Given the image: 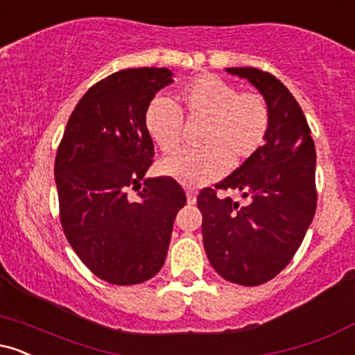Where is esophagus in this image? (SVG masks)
<instances>
[{"label":"esophagus","instance_id":"1","mask_svg":"<svg viewBox=\"0 0 355 355\" xmlns=\"http://www.w3.org/2000/svg\"><path fill=\"white\" fill-rule=\"evenodd\" d=\"M187 203H189V205H193V203H197V197H195L193 190H187Z\"/></svg>","mask_w":355,"mask_h":355}]
</instances>
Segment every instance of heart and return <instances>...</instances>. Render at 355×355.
Segmentation results:
<instances>
[{
    "mask_svg": "<svg viewBox=\"0 0 355 355\" xmlns=\"http://www.w3.org/2000/svg\"><path fill=\"white\" fill-rule=\"evenodd\" d=\"M182 113L189 121H203L202 148L165 158L160 172L191 189L222 178L230 162L250 160L266 144L270 126V108L259 92H239L230 81L200 75L178 92L177 105L155 96L145 110L146 133L164 153L180 148Z\"/></svg>",
    "mask_w": 355,
    "mask_h": 355,
    "instance_id": "b5f03b06",
    "label": "heart"
}]
</instances>
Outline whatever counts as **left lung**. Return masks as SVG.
Wrapping results in <instances>:
<instances>
[{
    "mask_svg": "<svg viewBox=\"0 0 355 355\" xmlns=\"http://www.w3.org/2000/svg\"><path fill=\"white\" fill-rule=\"evenodd\" d=\"M250 81L270 108L266 145L215 185L250 198L240 207L214 189L197 197L203 247L229 282L254 287L282 272L305 237L317 207L315 146L302 108L287 87L257 68H227Z\"/></svg>",
    "mask_w": 355,
    "mask_h": 355,
    "instance_id": "obj_1",
    "label": "left lung"
}]
</instances>
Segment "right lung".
Segmentation results:
<instances>
[{
	"label": "right lung",
	"instance_id": "obj_1",
	"mask_svg": "<svg viewBox=\"0 0 355 355\" xmlns=\"http://www.w3.org/2000/svg\"><path fill=\"white\" fill-rule=\"evenodd\" d=\"M172 81L166 68L113 73L85 93L60 141L61 227L81 262L108 284H141L158 274L187 203L172 177L145 178L155 155L145 110ZM132 186L138 199L128 197Z\"/></svg>",
	"mask_w": 355,
	"mask_h": 355
}]
</instances>
